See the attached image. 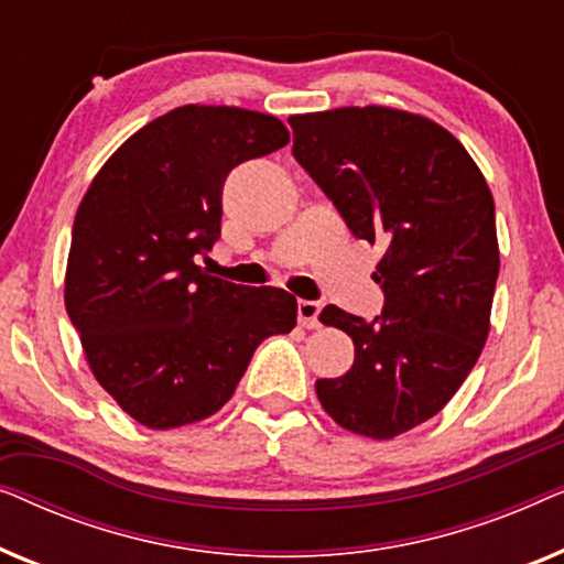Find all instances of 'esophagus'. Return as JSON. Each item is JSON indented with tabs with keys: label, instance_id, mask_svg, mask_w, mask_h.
Returning <instances> with one entry per match:
<instances>
[{
	"label": "esophagus",
	"instance_id": "34e87169",
	"mask_svg": "<svg viewBox=\"0 0 564 564\" xmlns=\"http://www.w3.org/2000/svg\"><path fill=\"white\" fill-rule=\"evenodd\" d=\"M321 303L315 300H300L297 303V321L303 328H318L321 326Z\"/></svg>",
	"mask_w": 564,
	"mask_h": 564
}]
</instances>
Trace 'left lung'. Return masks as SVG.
<instances>
[{
  "label": "left lung",
  "instance_id": "left-lung-1",
  "mask_svg": "<svg viewBox=\"0 0 564 564\" xmlns=\"http://www.w3.org/2000/svg\"><path fill=\"white\" fill-rule=\"evenodd\" d=\"M292 153L357 238L384 253V307L318 315L354 341L344 377L318 380L330 419L392 438L429 421L473 372L490 330L500 253L496 205L473 156L434 120L392 107L292 115Z\"/></svg>",
  "mask_w": 564,
  "mask_h": 564
}]
</instances>
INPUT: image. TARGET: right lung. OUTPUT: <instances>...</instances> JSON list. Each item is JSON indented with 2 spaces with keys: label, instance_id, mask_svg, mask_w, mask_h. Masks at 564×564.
<instances>
[{
  "label": "right lung",
  "instance_id": "right-lung-1",
  "mask_svg": "<svg viewBox=\"0 0 564 564\" xmlns=\"http://www.w3.org/2000/svg\"><path fill=\"white\" fill-rule=\"evenodd\" d=\"M290 143L274 115L184 105L128 138L74 218L66 313L91 375L130 419L180 429L218 413L297 300L197 264L220 238L230 169Z\"/></svg>",
  "mask_w": 564,
  "mask_h": 564
}]
</instances>
